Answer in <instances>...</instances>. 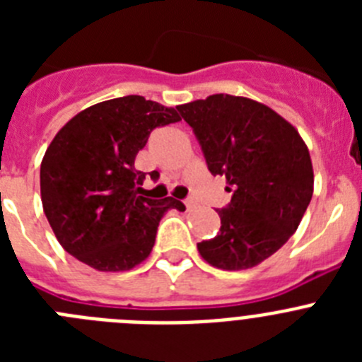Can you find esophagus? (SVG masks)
Segmentation results:
<instances>
[{
  "instance_id": "obj_1",
  "label": "esophagus",
  "mask_w": 362,
  "mask_h": 362,
  "mask_svg": "<svg viewBox=\"0 0 362 362\" xmlns=\"http://www.w3.org/2000/svg\"><path fill=\"white\" fill-rule=\"evenodd\" d=\"M185 206H187V210L196 209V201H194V199H187V201H185Z\"/></svg>"
}]
</instances>
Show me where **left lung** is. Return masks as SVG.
I'll use <instances>...</instances> for the list:
<instances>
[{
  "label": "left lung",
  "mask_w": 362,
  "mask_h": 362,
  "mask_svg": "<svg viewBox=\"0 0 362 362\" xmlns=\"http://www.w3.org/2000/svg\"><path fill=\"white\" fill-rule=\"evenodd\" d=\"M212 175L233 192L217 210L221 230L197 243L201 257L221 270H248L292 238L313 194L306 143L292 123L250 98L214 94L179 105Z\"/></svg>",
  "instance_id": "1"
}]
</instances>
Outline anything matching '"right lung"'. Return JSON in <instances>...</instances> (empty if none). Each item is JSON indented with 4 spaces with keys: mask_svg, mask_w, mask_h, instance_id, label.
<instances>
[{
    "mask_svg": "<svg viewBox=\"0 0 362 362\" xmlns=\"http://www.w3.org/2000/svg\"><path fill=\"white\" fill-rule=\"evenodd\" d=\"M179 119L175 108L124 95L85 108L56 134L41 161V203L70 255L99 272L148 257L161 217L185 204L139 196L145 174L134 161L156 127Z\"/></svg>",
    "mask_w": 362,
    "mask_h": 362,
    "instance_id": "1",
    "label": "right lung"
}]
</instances>
